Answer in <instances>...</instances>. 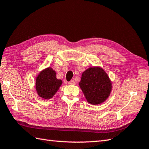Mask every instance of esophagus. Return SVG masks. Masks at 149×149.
I'll return each mask as SVG.
<instances>
[{
	"mask_svg": "<svg viewBox=\"0 0 149 149\" xmlns=\"http://www.w3.org/2000/svg\"><path fill=\"white\" fill-rule=\"evenodd\" d=\"M68 84H75V81H74V80H71L70 81H69Z\"/></svg>",
	"mask_w": 149,
	"mask_h": 149,
	"instance_id": "obj_1",
	"label": "esophagus"
}]
</instances>
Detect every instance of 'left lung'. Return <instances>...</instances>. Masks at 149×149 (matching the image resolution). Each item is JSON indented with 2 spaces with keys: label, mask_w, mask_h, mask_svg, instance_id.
Returning <instances> with one entry per match:
<instances>
[{
  "label": "left lung",
  "mask_w": 149,
  "mask_h": 149,
  "mask_svg": "<svg viewBox=\"0 0 149 149\" xmlns=\"http://www.w3.org/2000/svg\"><path fill=\"white\" fill-rule=\"evenodd\" d=\"M87 101L98 104L105 101L111 91V82L107 74L101 68H89L84 71L79 82Z\"/></svg>",
  "instance_id": "8db88e82"
}]
</instances>
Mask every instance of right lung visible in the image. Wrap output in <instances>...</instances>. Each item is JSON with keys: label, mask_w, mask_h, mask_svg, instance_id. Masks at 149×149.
I'll use <instances>...</instances> for the list:
<instances>
[{"label": "right lung", "mask_w": 149, "mask_h": 149, "mask_svg": "<svg viewBox=\"0 0 149 149\" xmlns=\"http://www.w3.org/2000/svg\"><path fill=\"white\" fill-rule=\"evenodd\" d=\"M62 81L56 78L55 72L48 68L41 72L36 79L37 94L43 99L52 98L59 90Z\"/></svg>", "instance_id": "right-lung-1"}]
</instances>
